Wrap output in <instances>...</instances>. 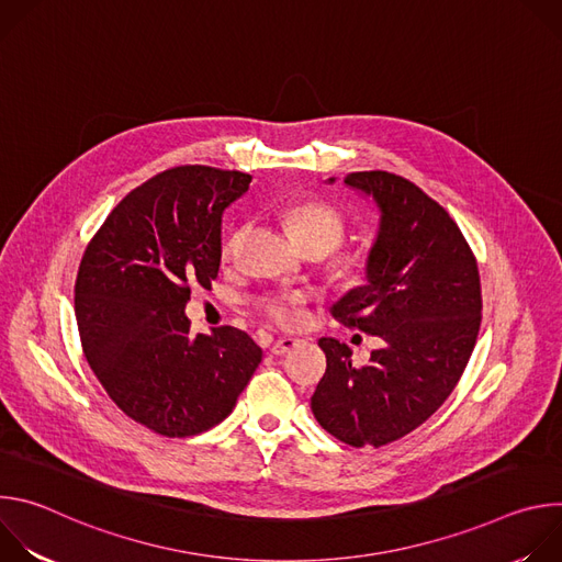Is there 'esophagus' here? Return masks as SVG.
<instances>
[{
	"label": "esophagus",
	"instance_id": "esophagus-1",
	"mask_svg": "<svg viewBox=\"0 0 562 562\" xmlns=\"http://www.w3.org/2000/svg\"><path fill=\"white\" fill-rule=\"evenodd\" d=\"M297 342H300V340H295V338H280V340L273 342L271 351H273L276 356H284V353H289Z\"/></svg>",
	"mask_w": 562,
	"mask_h": 562
}]
</instances>
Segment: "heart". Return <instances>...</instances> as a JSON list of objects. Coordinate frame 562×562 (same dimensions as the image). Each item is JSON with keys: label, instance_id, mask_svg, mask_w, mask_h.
Segmentation results:
<instances>
[{"label": "heart", "instance_id": "1", "mask_svg": "<svg viewBox=\"0 0 562 562\" xmlns=\"http://www.w3.org/2000/svg\"><path fill=\"white\" fill-rule=\"evenodd\" d=\"M286 228L300 249H319L325 256L336 251L345 239V220L342 215L323 202H306L286 211ZM235 237L228 243L226 251H233ZM295 293H271L260 297V311L278 325H293L297 319Z\"/></svg>", "mask_w": 562, "mask_h": 562}]
</instances>
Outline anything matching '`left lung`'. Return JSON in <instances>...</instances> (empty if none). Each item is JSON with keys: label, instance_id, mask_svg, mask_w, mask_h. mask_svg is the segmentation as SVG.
<instances>
[{"label": "left lung", "instance_id": "1", "mask_svg": "<svg viewBox=\"0 0 562 562\" xmlns=\"http://www.w3.org/2000/svg\"><path fill=\"white\" fill-rule=\"evenodd\" d=\"M345 184L375 202L380 224L367 284L331 313L382 347L367 364H353L345 342L319 338L327 371L311 412L351 447H382L420 427L449 397L475 347L483 297L467 239L436 200L386 171L351 173Z\"/></svg>", "mask_w": 562, "mask_h": 562}]
</instances>
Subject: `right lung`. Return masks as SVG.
<instances>
[{
  "mask_svg": "<svg viewBox=\"0 0 562 562\" xmlns=\"http://www.w3.org/2000/svg\"><path fill=\"white\" fill-rule=\"evenodd\" d=\"M251 176L176 167L133 189L89 243L75 282L85 356L113 403L167 438L222 423L262 349L239 329L191 334V286L211 289L222 213Z\"/></svg>",
  "mask_w": 562,
  "mask_h": 562,
  "instance_id": "add662e5",
  "label": "right lung"
}]
</instances>
